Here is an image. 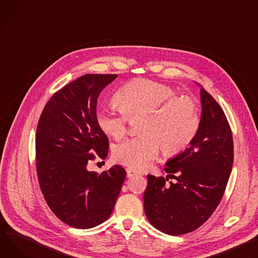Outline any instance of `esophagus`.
I'll use <instances>...</instances> for the list:
<instances>
[{
    "instance_id": "obj_1",
    "label": "esophagus",
    "mask_w": 258,
    "mask_h": 258,
    "mask_svg": "<svg viewBox=\"0 0 258 258\" xmlns=\"http://www.w3.org/2000/svg\"><path fill=\"white\" fill-rule=\"evenodd\" d=\"M126 174H127V177H133V176L137 175L138 173H137L136 171L133 170L132 168H127V169H126Z\"/></svg>"
}]
</instances>
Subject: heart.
<instances>
[{"label": "heart", "instance_id": "b5f03b06", "mask_svg": "<svg viewBox=\"0 0 258 258\" xmlns=\"http://www.w3.org/2000/svg\"><path fill=\"white\" fill-rule=\"evenodd\" d=\"M176 95L170 86L138 80L118 91L116 98L120 107L98 108L99 127L116 140L126 134L130 119H142L141 136L114 146L116 162L142 170L158 157L160 147L165 156H176L191 144L200 125L198 108L191 97Z\"/></svg>", "mask_w": 258, "mask_h": 258}]
</instances>
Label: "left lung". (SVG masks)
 I'll return each mask as SVG.
<instances>
[{"label":"left lung","instance_id":"obj_1","mask_svg":"<svg viewBox=\"0 0 258 258\" xmlns=\"http://www.w3.org/2000/svg\"><path fill=\"white\" fill-rule=\"evenodd\" d=\"M197 85L199 130L187 148L166 162L165 171L175 181L167 184L168 178L148 174L144 192V211L150 224L170 235L191 232L212 216L233 164V140L226 116L214 97Z\"/></svg>","mask_w":258,"mask_h":258}]
</instances>
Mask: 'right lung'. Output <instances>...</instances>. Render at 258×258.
<instances>
[{
    "label": "right lung",
    "mask_w": 258,
    "mask_h": 258,
    "mask_svg": "<svg viewBox=\"0 0 258 258\" xmlns=\"http://www.w3.org/2000/svg\"><path fill=\"white\" fill-rule=\"evenodd\" d=\"M117 75H85L64 86L45 105L39 118L36 170L44 199L67 225L88 229L112 214L126 177L114 165L94 173L93 151L105 160L109 140L96 120L97 98Z\"/></svg>",
    "instance_id": "obj_1"
}]
</instances>
